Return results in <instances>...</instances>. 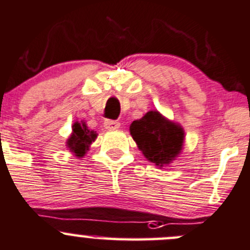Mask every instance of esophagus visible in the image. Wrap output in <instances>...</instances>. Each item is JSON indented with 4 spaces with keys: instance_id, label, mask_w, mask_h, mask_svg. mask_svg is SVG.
<instances>
[{
    "instance_id": "esophagus-1",
    "label": "esophagus",
    "mask_w": 250,
    "mask_h": 250,
    "mask_svg": "<svg viewBox=\"0 0 250 250\" xmlns=\"http://www.w3.org/2000/svg\"><path fill=\"white\" fill-rule=\"evenodd\" d=\"M104 127L107 130H117V128L120 127V123L114 122V120H106L104 122Z\"/></svg>"
}]
</instances>
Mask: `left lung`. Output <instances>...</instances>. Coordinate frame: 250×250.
I'll use <instances>...</instances> for the list:
<instances>
[{"instance_id":"8db88e82","label":"left lung","mask_w":250,"mask_h":250,"mask_svg":"<svg viewBox=\"0 0 250 250\" xmlns=\"http://www.w3.org/2000/svg\"><path fill=\"white\" fill-rule=\"evenodd\" d=\"M130 133L144 158L160 168L176 160L184 146L182 125L167 119L158 110H149L141 119L132 122Z\"/></svg>"}]
</instances>
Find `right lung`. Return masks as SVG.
I'll return each instance as SVG.
<instances>
[{
    "mask_svg": "<svg viewBox=\"0 0 250 250\" xmlns=\"http://www.w3.org/2000/svg\"><path fill=\"white\" fill-rule=\"evenodd\" d=\"M96 138V131L90 130L85 120H81L72 125V133L66 141V146L76 158H83Z\"/></svg>",
    "mask_w": 250,
    "mask_h": 250,
    "instance_id": "right-lung-1",
    "label": "right lung"
}]
</instances>
